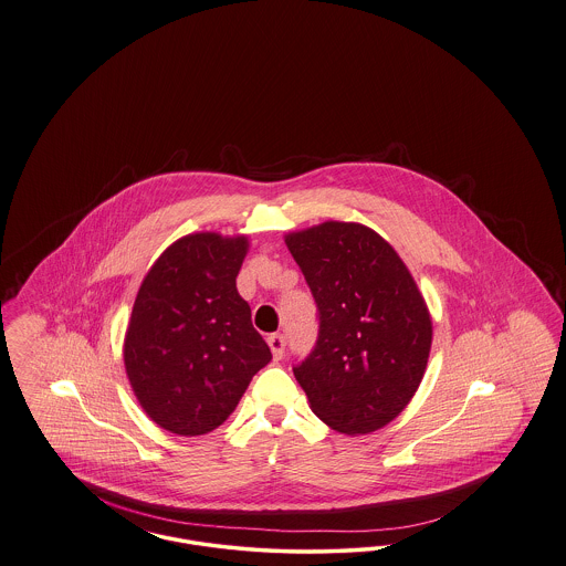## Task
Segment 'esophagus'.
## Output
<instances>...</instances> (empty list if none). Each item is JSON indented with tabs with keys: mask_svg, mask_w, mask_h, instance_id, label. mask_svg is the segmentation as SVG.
I'll list each match as a JSON object with an SVG mask.
<instances>
[{
	"mask_svg": "<svg viewBox=\"0 0 566 566\" xmlns=\"http://www.w3.org/2000/svg\"><path fill=\"white\" fill-rule=\"evenodd\" d=\"M268 346L271 348V354H273V358L277 360V358H282L284 356V348H286V339H284V335H280V333H273L268 337Z\"/></svg>",
	"mask_w": 566,
	"mask_h": 566,
	"instance_id": "34e87169",
	"label": "esophagus"
}]
</instances>
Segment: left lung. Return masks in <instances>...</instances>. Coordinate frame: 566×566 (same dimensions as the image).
Returning a JSON list of instances; mask_svg holds the SVG:
<instances>
[{"instance_id": "obj_1", "label": "left lung", "mask_w": 566, "mask_h": 566, "mask_svg": "<svg viewBox=\"0 0 566 566\" xmlns=\"http://www.w3.org/2000/svg\"><path fill=\"white\" fill-rule=\"evenodd\" d=\"M316 298L321 328L295 377L312 411L344 434L392 422L429 363L427 301L397 250L360 222L326 220L284 235Z\"/></svg>"}]
</instances>
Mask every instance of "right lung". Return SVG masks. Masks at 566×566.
<instances>
[{
    "instance_id": "1",
    "label": "right lung",
    "mask_w": 566,
    "mask_h": 566,
    "mask_svg": "<svg viewBox=\"0 0 566 566\" xmlns=\"http://www.w3.org/2000/svg\"><path fill=\"white\" fill-rule=\"evenodd\" d=\"M248 248L245 235L190 233L142 280L123 358L135 399L165 431H214L271 360L235 286Z\"/></svg>"
}]
</instances>
